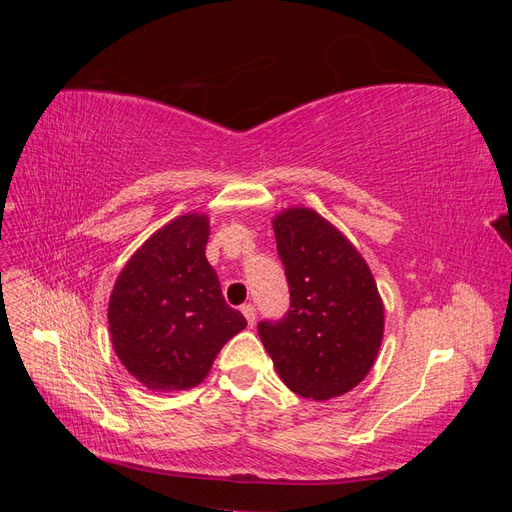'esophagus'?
<instances>
[{
    "label": "esophagus",
    "mask_w": 512,
    "mask_h": 512,
    "mask_svg": "<svg viewBox=\"0 0 512 512\" xmlns=\"http://www.w3.org/2000/svg\"><path fill=\"white\" fill-rule=\"evenodd\" d=\"M241 314L245 316V320H247V324H250V327H254L256 324V309H254V305H241Z\"/></svg>",
    "instance_id": "1"
}]
</instances>
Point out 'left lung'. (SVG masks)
Masks as SVG:
<instances>
[{"label": "left lung", "instance_id": "left-lung-1", "mask_svg": "<svg viewBox=\"0 0 512 512\" xmlns=\"http://www.w3.org/2000/svg\"><path fill=\"white\" fill-rule=\"evenodd\" d=\"M290 288L288 314L262 320L258 335L290 391L333 399L374 367L384 305L359 250L314 209L290 207L273 220Z\"/></svg>", "mask_w": 512, "mask_h": 512}]
</instances>
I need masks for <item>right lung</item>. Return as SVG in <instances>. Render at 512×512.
<instances>
[{"instance_id": "obj_1", "label": "right lung", "mask_w": 512, "mask_h": 512, "mask_svg": "<svg viewBox=\"0 0 512 512\" xmlns=\"http://www.w3.org/2000/svg\"><path fill=\"white\" fill-rule=\"evenodd\" d=\"M209 218L185 213L138 247L108 301L115 354L151 391L200 384L230 337L247 327L226 305L205 247Z\"/></svg>"}]
</instances>
